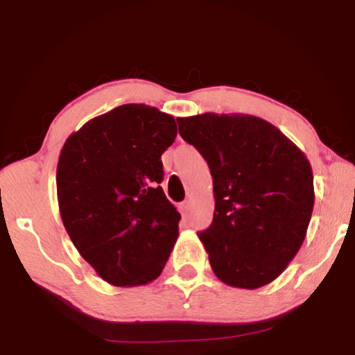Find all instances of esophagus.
Masks as SVG:
<instances>
[{
	"label": "esophagus",
	"mask_w": 355,
	"mask_h": 355,
	"mask_svg": "<svg viewBox=\"0 0 355 355\" xmlns=\"http://www.w3.org/2000/svg\"><path fill=\"white\" fill-rule=\"evenodd\" d=\"M181 211H182V216H189V213H191V202L186 200L181 203Z\"/></svg>",
	"instance_id": "obj_1"
}]
</instances>
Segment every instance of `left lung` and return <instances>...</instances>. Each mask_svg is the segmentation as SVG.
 Here are the masks:
<instances>
[{
  "label": "left lung",
  "instance_id": "1",
  "mask_svg": "<svg viewBox=\"0 0 355 355\" xmlns=\"http://www.w3.org/2000/svg\"><path fill=\"white\" fill-rule=\"evenodd\" d=\"M178 124L213 178V223L198 232L213 273L232 288L271 283L299 252L312 218L307 157L257 116L203 113Z\"/></svg>",
  "mask_w": 355,
  "mask_h": 355
}]
</instances>
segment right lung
Wrapping results in <instances>:
<instances>
[{
	"instance_id": "obj_1",
	"label": "right lung",
	"mask_w": 355,
	"mask_h": 355,
	"mask_svg": "<svg viewBox=\"0 0 355 355\" xmlns=\"http://www.w3.org/2000/svg\"><path fill=\"white\" fill-rule=\"evenodd\" d=\"M176 121L153 106L121 105L72 132L56 169L60 215L72 244L106 283L157 279L181 215L164 196L162 155Z\"/></svg>"
}]
</instances>
